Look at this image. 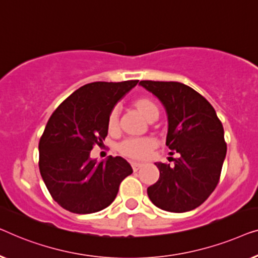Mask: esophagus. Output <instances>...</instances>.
I'll list each match as a JSON object with an SVG mask.
<instances>
[{
    "instance_id": "1",
    "label": "esophagus",
    "mask_w": 258,
    "mask_h": 258,
    "mask_svg": "<svg viewBox=\"0 0 258 258\" xmlns=\"http://www.w3.org/2000/svg\"><path fill=\"white\" fill-rule=\"evenodd\" d=\"M131 166H132L134 172H137L138 169H140L144 166V164H140V162H131Z\"/></svg>"
}]
</instances>
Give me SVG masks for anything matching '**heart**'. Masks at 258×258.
Masks as SVG:
<instances>
[{
	"mask_svg": "<svg viewBox=\"0 0 258 258\" xmlns=\"http://www.w3.org/2000/svg\"><path fill=\"white\" fill-rule=\"evenodd\" d=\"M133 106L147 120L153 121L158 118L159 107L157 103L150 97L143 96L137 98L133 101ZM107 131L110 133H115L118 131V111L115 108L110 112L107 117ZM155 147H157L155 139L151 137H144L122 141L119 145L118 152L122 157L132 159V160H144Z\"/></svg>",
	"mask_w": 258,
	"mask_h": 258,
	"instance_id": "b5f03b06",
	"label": "heart"
}]
</instances>
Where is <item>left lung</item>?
Here are the masks:
<instances>
[{
  "label": "left lung",
  "mask_w": 258,
  "mask_h": 258,
  "mask_svg": "<svg viewBox=\"0 0 258 258\" xmlns=\"http://www.w3.org/2000/svg\"><path fill=\"white\" fill-rule=\"evenodd\" d=\"M159 98L168 115L166 145L179 158L161 164L159 180L147 188L158 208L184 213L202 205L219 183L227 153L222 122L208 100L179 82L141 81Z\"/></svg>",
  "instance_id": "8db88e82"
}]
</instances>
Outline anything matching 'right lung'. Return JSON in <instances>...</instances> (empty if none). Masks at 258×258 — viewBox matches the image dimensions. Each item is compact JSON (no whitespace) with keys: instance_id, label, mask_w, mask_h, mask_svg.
<instances>
[{"instance_id":"obj_1","label":"right lung","mask_w":258,"mask_h":258,"mask_svg":"<svg viewBox=\"0 0 258 258\" xmlns=\"http://www.w3.org/2000/svg\"><path fill=\"white\" fill-rule=\"evenodd\" d=\"M139 81L94 82L69 96L48 120L39 139V172L53 200L75 214L99 212L117 197L133 169L121 157L97 162L94 145L103 146L107 117Z\"/></svg>"}]
</instances>
